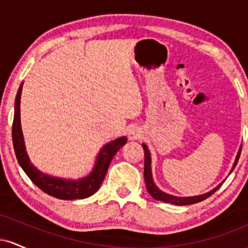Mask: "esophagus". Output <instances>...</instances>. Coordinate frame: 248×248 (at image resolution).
<instances>
[{
	"label": "esophagus",
	"instance_id": "esophagus-1",
	"mask_svg": "<svg viewBox=\"0 0 248 248\" xmlns=\"http://www.w3.org/2000/svg\"><path fill=\"white\" fill-rule=\"evenodd\" d=\"M141 130L140 128L138 127H132L129 130H128V138L130 139V140H138V139L141 138Z\"/></svg>",
	"mask_w": 248,
	"mask_h": 248
}]
</instances>
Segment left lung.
<instances>
[{
    "label": "left lung",
    "instance_id": "1",
    "mask_svg": "<svg viewBox=\"0 0 248 248\" xmlns=\"http://www.w3.org/2000/svg\"><path fill=\"white\" fill-rule=\"evenodd\" d=\"M142 147H143V150H144V181H146V186H147L148 192L150 193V196H152L154 199H156V201H162V202H164V203L175 204V205H190V204L198 203V202H202V201H204V199H206L207 197H210L212 193H215L219 189V187H220L221 184L216 187V189H213L212 191L205 193V195L196 196V197H184V198L175 197V196L168 195V193H166V192H162L161 190L158 189L155 184H154L153 176H152V167H150L149 150H148L146 144H142ZM240 153H241V148L239 149L237 158H235L232 170L234 169L235 166H237L239 157H240Z\"/></svg>",
    "mask_w": 248,
    "mask_h": 248
}]
</instances>
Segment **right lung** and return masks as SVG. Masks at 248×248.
Wrapping results in <instances>:
<instances>
[{
  "label": "right lung",
  "mask_w": 248,
  "mask_h": 248,
  "mask_svg": "<svg viewBox=\"0 0 248 248\" xmlns=\"http://www.w3.org/2000/svg\"><path fill=\"white\" fill-rule=\"evenodd\" d=\"M21 93L22 85L18 88L15 100V113H14L13 122V143L17 161H18L22 169L24 170V172L28 175V177L42 191L58 199H66V201L82 199L90 197L93 193H95L99 190V187H100L105 176H106L110 161L113 160L118 150L124 144H126L127 139H116V140L109 142V143L102 148V150L98 156V160H96L94 169L86 178L78 179V181H71V179L51 177V176L45 175V173L41 172L39 170H37V168L32 166V163L29 160V156L25 152L23 134H22L21 128V119H19Z\"/></svg>",
  "instance_id": "add662e5"
}]
</instances>
